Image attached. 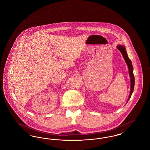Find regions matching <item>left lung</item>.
Instances as JSON below:
<instances>
[{"label": "left lung", "instance_id": "8db88e82", "mask_svg": "<svg viewBox=\"0 0 150 150\" xmlns=\"http://www.w3.org/2000/svg\"><path fill=\"white\" fill-rule=\"evenodd\" d=\"M117 50H119L121 52L122 54V56H123V58L126 62V64L128 66V68L129 70V76H130V94L129 96V98L127 103H128L129 100L130 99L132 93L134 91V83H135V79H134V76L133 74V67L132 64V61H130V59L129 58L128 54H127V52L126 51L125 47L123 45H117ZM126 103V104H127Z\"/></svg>", "mask_w": 150, "mask_h": 150}]
</instances>
